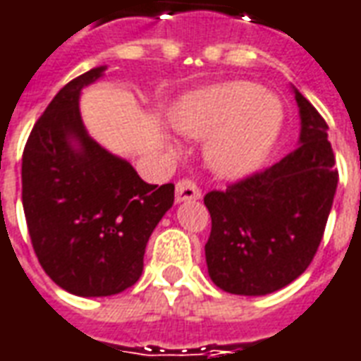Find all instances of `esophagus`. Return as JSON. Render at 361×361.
I'll list each match as a JSON object with an SVG mask.
<instances>
[{"instance_id":"esophagus-1","label":"esophagus","mask_w":361,"mask_h":361,"mask_svg":"<svg viewBox=\"0 0 361 361\" xmlns=\"http://www.w3.org/2000/svg\"><path fill=\"white\" fill-rule=\"evenodd\" d=\"M201 197V191H199L197 183L189 178H183L176 183V201L181 203V201H195V199Z\"/></svg>"}]
</instances>
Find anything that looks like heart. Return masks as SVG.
<instances>
[{"label":"heart","instance_id":"b5f03b06","mask_svg":"<svg viewBox=\"0 0 361 361\" xmlns=\"http://www.w3.org/2000/svg\"><path fill=\"white\" fill-rule=\"evenodd\" d=\"M176 128L207 138V164L228 180L258 170L276 145L283 107L271 93L252 82H226L185 95L173 111Z\"/></svg>","mask_w":361,"mask_h":361}]
</instances>
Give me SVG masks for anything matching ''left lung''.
I'll use <instances>...</instances> for the list:
<instances>
[{"mask_svg":"<svg viewBox=\"0 0 361 361\" xmlns=\"http://www.w3.org/2000/svg\"><path fill=\"white\" fill-rule=\"evenodd\" d=\"M299 148L266 170L209 191V276L234 295H266L289 286L319 250L338 172L326 121L295 90Z\"/></svg>","mask_w":361,"mask_h":361,"instance_id":"left-lung-1","label":"left lung"}]
</instances>
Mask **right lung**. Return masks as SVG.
Here are the masks:
<instances>
[{
  "label": "right lung",
  "mask_w": 361,
  "mask_h": 361,
  "mask_svg": "<svg viewBox=\"0 0 361 361\" xmlns=\"http://www.w3.org/2000/svg\"><path fill=\"white\" fill-rule=\"evenodd\" d=\"M105 68L68 82L23 150V209L47 276L70 293L107 297L135 286L146 242L173 205V183L152 185L87 137L80 92Z\"/></svg>",
  "instance_id": "add662e5"
}]
</instances>
